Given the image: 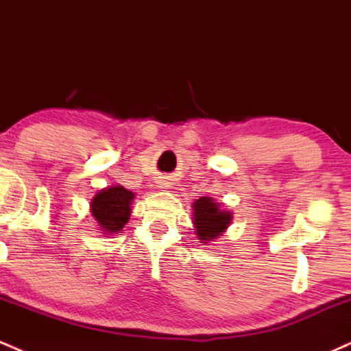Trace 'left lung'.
I'll list each match as a JSON object with an SVG mask.
<instances>
[{"label": "left lung", "mask_w": 351, "mask_h": 351, "mask_svg": "<svg viewBox=\"0 0 351 351\" xmlns=\"http://www.w3.org/2000/svg\"><path fill=\"white\" fill-rule=\"evenodd\" d=\"M193 211H195V228L201 241L215 239L223 234L224 229L231 223V213L221 211L219 206L206 196L193 203Z\"/></svg>", "instance_id": "left-lung-1"}]
</instances>
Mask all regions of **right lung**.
<instances>
[{"label": "right lung", "instance_id": "add662e5", "mask_svg": "<svg viewBox=\"0 0 351 351\" xmlns=\"http://www.w3.org/2000/svg\"><path fill=\"white\" fill-rule=\"evenodd\" d=\"M132 199H134V193L120 184L106 188L92 199V215L100 224V228L108 234L119 232L130 217Z\"/></svg>", "mask_w": 351, "mask_h": 351}]
</instances>
